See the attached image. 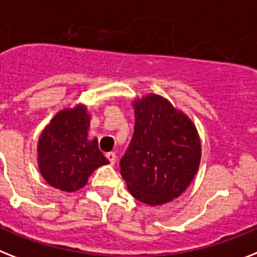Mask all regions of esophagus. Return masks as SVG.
Segmentation results:
<instances>
[{
    "instance_id": "34e87169",
    "label": "esophagus",
    "mask_w": 257,
    "mask_h": 257,
    "mask_svg": "<svg viewBox=\"0 0 257 257\" xmlns=\"http://www.w3.org/2000/svg\"><path fill=\"white\" fill-rule=\"evenodd\" d=\"M105 157L108 158V161H109L110 165H114V162H116V154L113 153V152H109V153L105 154Z\"/></svg>"
}]
</instances>
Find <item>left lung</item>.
Masks as SVG:
<instances>
[{
  "mask_svg": "<svg viewBox=\"0 0 257 257\" xmlns=\"http://www.w3.org/2000/svg\"><path fill=\"white\" fill-rule=\"evenodd\" d=\"M132 107L135 132L120 172L137 201L161 206L186 191L197 174L201 137L193 120L164 96L135 97Z\"/></svg>",
  "mask_w": 257,
  "mask_h": 257,
  "instance_id": "8db88e82",
  "label": "left lung"
}]
</instances>
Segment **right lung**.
Masks as SVG:
<instances>
[{
    "instance_id": "add662e5",
    "label": "right lung",
    "mask_w": 257,
    "mask_h": 257,
    "mask_svg": "<svg viewBox=\"0 0 257 257\" xmlns=\"http://www.w3.org/2000/svg\"><path fill=\"white\" fill-rule=\"evenodd\" d=\"M91 113L76 103L56 112L39 135L37 162L49 185L66 193L85 186L96 169L109 164L99 150L97 139L89 137Z\"/></svg>"
}]
</instances>
